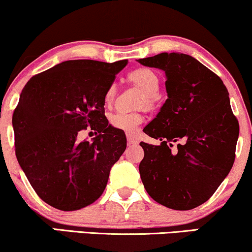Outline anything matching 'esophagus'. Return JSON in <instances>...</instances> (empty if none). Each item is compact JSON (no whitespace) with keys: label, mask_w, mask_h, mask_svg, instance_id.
<instances>
[{"label":"esophagus","mask_w":252,"mask_h":252,"mask_svg":"<svg viewBox=\"0 0 252 252\" xmlns=\"http://www.w3.org/2000/svg\"><path fill=\"white\" fill-rule=\"evenodd\" d=\"M126 139H128L129 144H137L138 143V137L132 132H126Z\"/></svg>","instance_id":"1"}]
</instances>
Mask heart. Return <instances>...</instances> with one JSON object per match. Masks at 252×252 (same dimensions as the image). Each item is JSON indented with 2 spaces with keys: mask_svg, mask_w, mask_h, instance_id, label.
I'll return each instance as SVG.
<instances>
[{
  "mask_svg": "<svg viewBox=\"0 0 252 252\" xmlns=\"http://www.w3.org/2000/svg\"><path fill=\"white\" fill-rule=\"evenodd\" d=\"M128 79L145 93L146 96L143 103L146 102V104H151L154 96L157 95L160 88V80L157 73L150 68L139 67L129 72ZM115 85L110 84L108 86L104 93V101L107 103H109L115 96ZM142 122L143 115L141 113H116L110 117L111 126L124 131H133Z\"/></svg>",
  "mask_w": 252,
  "mask_h": 252,
  "instance_id": "1",
  "label": "heart"
}]
</instances>
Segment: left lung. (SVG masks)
Masks as SVG:
<instances>
[{
  "label": "left lung",
  "mask_w": 252,
  "mask_h": 252,
  "mask_svg": "<svg viewBox=\"0 0 252 252\" xmlns=\"http://www.w3.org/2000/svg\"><path fill=\"white\" fill-rule=\"evenodd\" d=\"M138 63L163 69L167 92L160 111L143 129L159 141L139 143L143 185L167 208L193 209L215 193L234 164L240 126L228 89L214 72L184 53L164 52Z\"/></svg>",
  "instance_id": "left-lung-1"
}]
</instances>
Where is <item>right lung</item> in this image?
<instances>
[{
    "label": "right lung",
    "mask_w": 252,
    "mask_h": 252,
    "mask_svg": "<svg viewBox=\"0 0 252 252\" xmlns=\"http://www.w3.org/2000/svg\"><path fill=\"white\" fill-rule=\"evenodd\" d=\"M128 60H67L32 76L12 115L15 152L34 192L65 212L96 201L126 148L104 116V93ZM99 135L76 141L81 129ZM96 133V132H95Z\"/></svg>",
    "instance_id": "1"
}]
</instances>
